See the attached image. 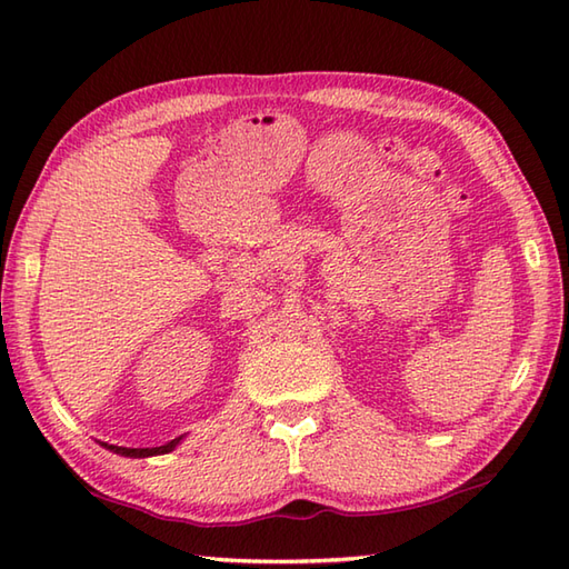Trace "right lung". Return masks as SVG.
Returning <instances> with one entry per match:
<instances>
[{
  "instance_id": "1",
  "label": "right lung",
  "mask_w": 569,
  "mask_h": 569,
  "mask_svg": "<svg viewBox=\"0 0 569 569\" xmlns=\"http://www.w3.org/2000/svg\"><path fill=\"white\" fill-rule=\"evenodd\" d=\"M178 440H180V438H178ZM178 440H171V442H166V445H161V447H119V445H107V442H102V445L110 447L112 452L124 455V457H151V455H166V452H171L173 447L178 445Z\"/></svg>"
}]
</instances>
